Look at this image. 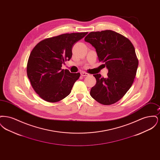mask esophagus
Instances as JSON below:
<instances>
[{
	"mask_svg": "<svg viewBox=\"0 0 160 160\" xmlns=\"http://www.w3.org/2000/svg\"><path fill=\"white\" fill-rule=\"evenodd\" d=\"M80 74H81L82 76L83 77L88 76L89 75L88 73H87V72H80Z\"/></svg>",
	"mask_w": 160,
	"mask_h": 160,
	"instance_id": "obj_1",
	"label": "esophagus"
}]
</instances>
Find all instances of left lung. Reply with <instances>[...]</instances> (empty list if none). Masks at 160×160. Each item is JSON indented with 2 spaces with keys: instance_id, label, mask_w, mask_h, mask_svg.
Returning a JSON list of instances; mask_svg holds the SVG:
<instances>
[{
  "instance_id": "1",
  "label": "left lung",
  "mask_w": 160,
  "mask_h": 160,
  "mask_svg": "<svg viewBox=\"0 0 160 160\" xmlns=\"http://www.w3.org/2000/svg\"><path fill=\"white\" fill-rule=\"evenodd\" d=\"M84 41L95 47L99 62L108 69L106 78L94 74L97 83L91 96L100 104H113L121 99L133 83L138 61L129 39L110 30L92 32Z\"/></svg>"
}]
</instances>
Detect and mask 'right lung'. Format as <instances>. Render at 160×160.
Returning <instances> with one entry per match:
<instances>
[{"instance_id": "add662e5", "label": "right lung", "mask_w": 160, "mask_h": 160, "mask_svg": "<svg viewBox=\"0 0 160 160\" xmlns=\"http://www.w3.org/2000/svg\"><path fill=\"white\" fill-rule=\"evenodd\" d=\"M88 32L65 33L47 38L32 50L27 65L31 85L42 99L56 102L67 97L80 74L61 68L72 57L73 45Z\"/></svg>"}]
</instances>
